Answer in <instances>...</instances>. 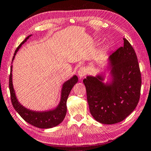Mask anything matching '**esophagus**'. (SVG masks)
<instances>
[{
    "label": "esophagus",
    "instance_id": "obj_1",
    "mask_svg": "<svg viewBox=\"0 0 151 151\" xmlns=\"http://www.w3.org/2000/svg\"><path fill=\"white\" fill-rule=\"evenodd\" d=\"M87 73L86 69L84 68V67H80V68L78 69V76H79L80 79H82L84 78V76Z\"/></svg>",
    "mask_w": 151,
    "mask_h": 151
}]
</instances>
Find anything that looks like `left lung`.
Masks as SVG:
<instances>
[{
  "label": "left lung",
  "mask_w": 151,
  "mask_h": 151,
  "mask_svg": "<svg viewBox=\"0 0 151 151\" xmlns=\"http://www.w3.org/2000/svg\"><path fill=\"white\" fill-rule=\"evenodd\" d=\"M124 45L109 56L105 71L83 80L91 115L97 122L113 124L126 119L136 108L141 89V73L133 47ZM107 72L109 74L105 80Z\"/></svg>",
  "instance_id": "obj_1"
}]
</instances>
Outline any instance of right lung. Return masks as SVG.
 <instances>
[{
    "mask_svg": "<svg viewBox=\"0 0 151 151\" xmlns=\"http://www.w3.org/2000/svg\"><path fill=\"white\" fill-rule=\"evenodd\" d=\"M32 35L28 36L20 45L17 47L14 56L13 57L12 63L15 58L17 52L21 48L22 45L27 41L31 37ZM13 65L11 67V73L9 76V90L11 93V99L12 105L16 112L20 115V116L28 123L36 127L41 129H50L56 127L62 123L67 114V101L68 99L69 93L76 83L78 82V78L76 75H73L71 78L63 84L62 88L60 91V98L57 106L55 108L47 110L35 111L30 110L25 108L22 105L16 97V91L14 90L13 84V76H12Z\"/></svg>",
    "mask_w": 151,
    "mask_h": 151,
    "instance_id": "1",
    "label": "right lung"
}]
</instances>
